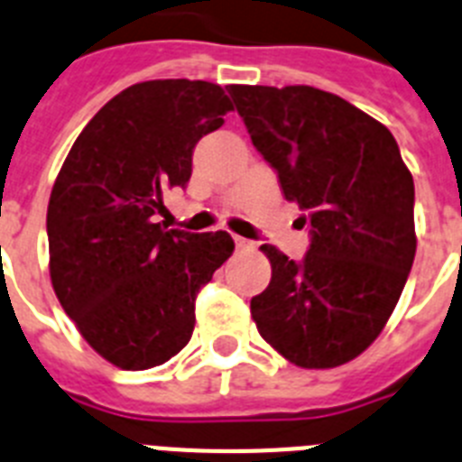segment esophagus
<instances>
[{
    "instance_id": "obj_1",
    "label": "esophagus",
    "mask_w": 462,
    "mask_h": 462,
    "mask_svg": "<svg viewBox=\"0 0 462 462\" xmlns=\"http://www.w3.org/2000/svg\"><path fill=\"white\" fill-rule=\"evenodd\" d=\"M235 246L242 248V251H248V248H255V242H251V239H244V236L235 235Z\"/></svg>"
}]
</instances>
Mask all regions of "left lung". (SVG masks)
<instances>
[{"instance_id": "8db88e82", "label": "left lung", "mask_w": 462, "mask_h": 462, "mask_svg": "<svg viewBox=\"0 0 462 462\" xmlns=\"http://www.w3.org/2000/svg\"><path fill=\"white\" fill-rule=\"evenodd\" d=\"M251 142L298 202L302 260L263 244L272 281L251 300L264 342L307 370L365 351L398 304L416 255L414 179L379 120L311 86H230Z\"/></svg>"}]
</instances>
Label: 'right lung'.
I'll use <instances>...</instances> for the list:
<instances>
[{
    "instance_id": "add662e5",
    "label": "right lung",
    "mask_w": 462,
    "mask_h": 462,
    "mask_svg": "<svg viewBox=\"0 0 462 462\" xmlns=\"http://www.w3.org/2000/svg\"><path fill=\"white\" fill-rule=\"evenodd\" d=\"M230 109L216 83H136L83 127L55 179L46 216L55 295L120 370L162 365L190 342L195 300L235 251L227 232L167 230L155 218Z\"/></svg>"
}]
</instances>
